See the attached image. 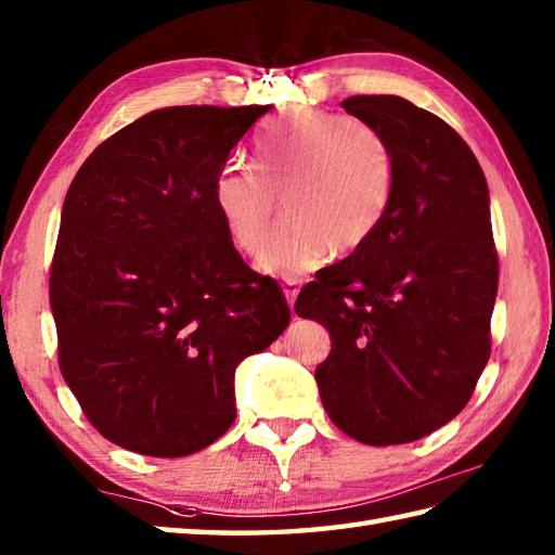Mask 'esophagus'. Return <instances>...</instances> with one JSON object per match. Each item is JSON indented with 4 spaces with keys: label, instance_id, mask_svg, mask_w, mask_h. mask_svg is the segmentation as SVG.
<instances>
[{
    "label": "esophagus",
    "instance_id": "34e87169",
    "mask_svg": "<svg viewBox=\"0 0 555 555\" xmlns=\"http://www.w3.org/2000/svg\"><path fill=\"white\" fill-rule=\"evenodd\" d=\"M281 291H284V296H286L288 308L293 310V302H296L298 293H300V281H298V279H286L284 284H281Z\"/></svg>",
    "mask_w": 555,
    "mask_h": 555
}]
</instances>
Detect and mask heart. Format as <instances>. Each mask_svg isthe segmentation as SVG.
<instances>
[{"mask_svg":"<svg viewBox=\"0 0 555 555\" xmlns=\"http://www.w3.org/2000/svg\"><path fill=\"white\" fill-rule=\"evenodd\" d=\"M396 191V157L382 131L340 114L298 107L271 124L257 145V171L221 169L215 207L233 245L255 255L264 245L281 197L286 221L257 267L298 279L332 253L358 250L386 217Z\"/></svg>","mask_w":555,"mask_h":555,"instance_id":"1","label":"heart"}]
</instances>
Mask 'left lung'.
I'll list each match as a JSON object with an SVG mask.
<instances>
[{
    "label": "left lung",
    "instance_id": "8db88e82",
    "mask_svg": "<svg viewBox=\"0 0 555 555\" xmlns=\"http://www.w3.org/2000/svg\"><path fill=\"white\" fill-rule=\"evenodd\" d=\"M340 107L388 140L396 191L372 238L322 269L296 312L332 336L314 379L336 427L367 446L410 443L451 422L487 367L499 291L489 185L431 112L396 95Z\"/></svg>",
    "mask_w": 555,
    "mask_h": 555
}]
</instances>
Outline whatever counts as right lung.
Here are the masks:
<instances>
[{"label": "right lung", "instance_id": "right-lung-1", "mask_svg": "<svg viewBox=\"0 0 555 555\" xmlns=\"http://www.w3.org/2000/svg\"><path fill=\"white\" fill-rule=\"evenodd\" d=\"M269 109H155L68 185L50 276L59 367L92 427L128 451L215 443L235 420V367L291 322L215 207L231 150Z\"/></svg>", "mask_w": 555, "mask_h": 555}]
</instances>
